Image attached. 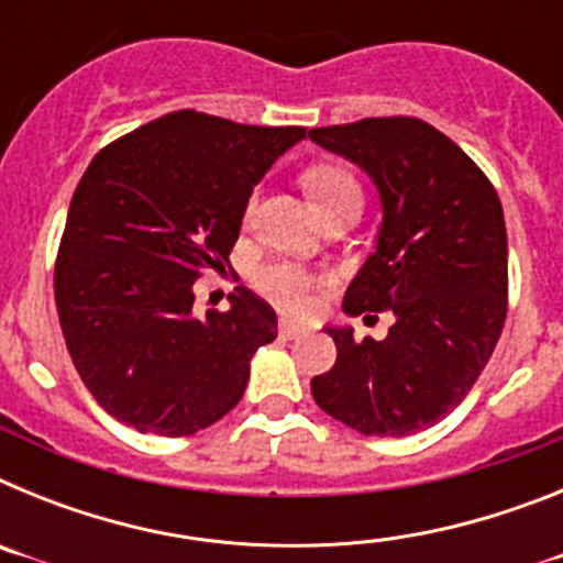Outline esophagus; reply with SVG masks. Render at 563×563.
<instances>
[{"label":"esophagus","mask_w":563,"mask_h":563,"mask_svg":"<svg viewBox=\"0 0 563 563\" xmlns=\"http://www.w3.org/2000/svg\"><path fill=\"white\" fill-rule=\"evenodd\" d=\"M278 332H282L285 338H298V335H305L307 327L292 321V318H278Z\"/></svg>","instance_id":"1"}]
</instances>
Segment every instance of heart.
<instances>
[{
  "mask_svg": "<svg viewBox=\"0 0 563 563\" xmlns=\"http://www.w3.org/2000/svg\"><path fill=\"white\" fill-rule=\"evenodd\" d=\"M305 186L324 217L341 206H361L363 200L361 183L341 163H316V166H310L305 172ZM253 208H256V197H251V202L245 208L247 222L253 217ZM253 285L265 292L271 301H276L278 307H285V310L292 312H305L312 307L316 292H321L330 285V276L310 271V267L298 265V262L282 258V262H271V265L258 267L253 273Z\"/></svg>",
  "mask_w": 563,
  "mask_h": 563,
  "instance_id": "heart-1",
  "label": "heart"
}]
</instances>
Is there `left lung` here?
Wrapping results in <instances>:
<instances>
[{
  "mask_svg": "<svg viewBox=\"0 0 563 563\" xmlns=\"http://www.w3.org/2000/svg\"><path fill=\"white\" fill-rule=\"evenodd\" d=\"M310 141L357 163L383 200L377 251L343 310L395 312L383 341L327 327L338 357L312 377V397L366 437L431 429L474 389L505 327L499 194L451 137L409 114L310 129Z\"/></svg>",
  "mask_w": 563,
  "mask_h": 563,
  "instance_id": "left-lung-1",
  "label": "left lung"
}]
</instances>
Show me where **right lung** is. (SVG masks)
I'll return each mask as SVG.
<instances>
[{"mask_svg":"<svg viewBox=\"0 0 563 563\" xmlns=\"http://www.w3.org/2000/svg\"><path fill=\"white\" fill-rule=\"evenodd\" d=\"M305 126L180 109L92 157L56 256L58 321L89 395L141 434L188 437L242 400L276 312L236 287L194 318V282L231 267L253 186Z\"/></svg>","mask_w":563,"mask_h":563,"instance_id":"add662e5","label":"right lung"}]
</instances>
